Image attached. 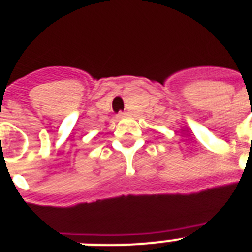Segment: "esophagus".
<instances>
[{"mask_svg": "<svg viewBox=\"0 0 252 252\" xmlns=\"http://www.w3.org/2000/svg\"><path fill=\"white\" fill-rule=\"evenodd\" d=\"M126 115H128V113L126 112H119L118 114H117V117H118V118H124Z\"/></svg>", "mask_w": 252, "mask_h": 252, "instance_id": "34e87169", "label": "esophagus"}]
</instances>
